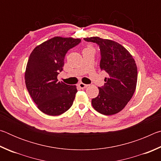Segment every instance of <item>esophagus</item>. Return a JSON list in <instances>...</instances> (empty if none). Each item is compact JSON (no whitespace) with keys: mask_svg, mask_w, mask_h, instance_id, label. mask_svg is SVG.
<instances>
[{"mask_svg":"<svg viewBox=\"0 0 161 161\" xmlns=\"http://www.w3.org/2000/svg\"><path fill=\"white\" fill-rule=\"evenodd\" d=\"M78 86L80 87V89H85V88H86L87 86H88V85H87V84H84V83H80L78 84Z\"/></svg>","mask_w":161,"mask_h":161,"instance_id":"obj_1","label":"esophagus"}]
</instances>
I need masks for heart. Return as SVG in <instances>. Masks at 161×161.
Instances as JSON below:
<instances>
[{"instance_id":"b5f03b06","label":"heart","mask_w":161,"mask_h":161,"mask_svg":"<svg viewBox=\"0 0 161 161\" xmlns=\"http://www.w3.org/2000/svg\"><path fill=\"white\" fill-rule=\"evenodd\" d=\"M86 49H93V47H92V46H91V45H88ZM93 50H94V49H93Z\"/></svg>"}]
</instances>
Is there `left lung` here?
Wrapping results in <instances>:
<instances>
[{
  "mask_svg": "<svg viewBox=\"0 0 161 161\" xmlns=\"http://www.w3.org/2000/svg\"><path fill=\"white\" fill-rule=\"evenodd\" d=\"M99 45L100 68L108 77L99 87V94L92 99V107L103 115H113L126 107L134 94L138 72L136 62L124 46L113 40L99 37L84 38Z\"/></svg>",
  "mask_w": 161,
  "mask_h": 161,
  "instance_id": "8db88e82",
  "label": "left lung"
}]
</instances>
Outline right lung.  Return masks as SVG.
Returning a JSON list of instances; mask_svg holds the SVG:
<instances>
[{
    "label": "right lung",
    "mask_w": 161,
    "mask_h": 161,
    "mask_svg": "<svg viewBox=\"0 0 161 161\" xmlns=\"http://www.w3.org/2000/svg\"><path fill=\"white\" fill-rule=\"evenodd\" d=\"M80 42V38L54 37L35 47L29 57L25 85L37 107L47 115L59 116L72 107L77 86L58 81V75L67 51Z\"/></svg>",
    "instance_id": "right-lung-1"
}]
</instances>
